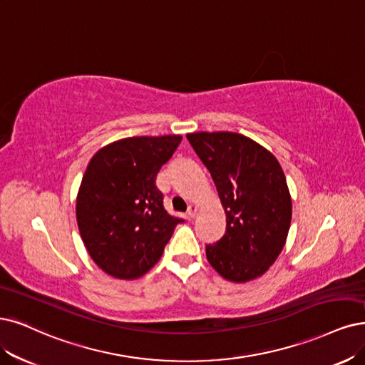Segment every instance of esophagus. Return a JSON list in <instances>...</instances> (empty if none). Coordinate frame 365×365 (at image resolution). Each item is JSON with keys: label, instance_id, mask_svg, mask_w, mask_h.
<instances>
[{"label": "esophagus", "instance_id": "obj_1", "mask_svg": "<svg viewBox=\"0 0 365 365\" xmlns=\"http://www.w3.org/2000/svg\"><path fill=\"white\" fill-rule=\"evenodd\" d=\"M197 212H198V207L197 206H190V209H187V213H186V217L190 218V220H192V218H195V215H197Z\"/></svg>", "mask_w": 365, "mask_h": 365}]
</instances>
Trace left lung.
I'll return each instance as SVG.
<instances>
[{"label":"left lung","mask_w":365,"mask_h":365,"mask_svg":"<svg viewBox=\"0 0 365 365\" xmlns=\"http://www.w3.org/2000/svg\"><path fill=\"white\" fill-rule=\"evenodd\" d=\"M210 171L227 217L225 235L206 247L210 266L222 278L247 282L262 277L286 244L292 197L277 158L245 135H186Z\"/></svg>","instance_id":"1"}]
</instances>
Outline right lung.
<instances>
[{
  "mask_svg": "<svg viewBox=\"0 0 365 365\" xmlns=\"http://www.w3.org/2000/svg\"><path fill=\"white\" fill-rule=\"evenodd\" d=\"M180 141V135L123 138L102 147L88 162L76 197V221L90 257L108 275L143 277L182 222L167 213L155 183Z\"/></svg>",
  "mask_w": 365,
  "mask_h": 365,
  "instance_id": "add662e5",
  "label": "right lung"
}]
</instances>
